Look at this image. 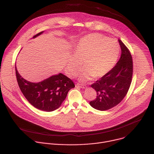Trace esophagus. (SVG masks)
<instances>
[{"label": "esophagus", "instance_id": "34e87169", "mask_svg": "<svg viewBox=\"0 0 154 154\" xmlns=\"http://www.w3.org/2000/svg\"><path fill=\"white\" fill-rule=\"evenodd\" d=\"M76 86H79V87H80V88H85L86 87V85H82V84L79 83H77L76 84Z\"/></svg>", "mask_w": 154, "mask_h": 154}]
</instances>
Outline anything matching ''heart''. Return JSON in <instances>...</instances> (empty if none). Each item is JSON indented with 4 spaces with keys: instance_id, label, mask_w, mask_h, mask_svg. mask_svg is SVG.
Segmentation results:
<instances>
[{
    "instance_id": "heart-1",
    "label": "heart",
    "mask_w": 154,
    "mask_h": 154,
    "mask_svg": "<svg viewBox=\"0 0 154 154\" xmlns=\"http://www.w3.org/2000/svg\"><path fill=\"white\" fill-rule=\"evenodd\" d=\"M66 66V71L71 76H75L83 62L85 67L79 74L82 81L102 77L112 69L119 53V44L114 39L92 33L82 38L75 48Z\"/></svg>"
}]
</instances>
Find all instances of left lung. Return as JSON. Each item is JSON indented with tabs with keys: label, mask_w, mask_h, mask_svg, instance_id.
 <instances>
[{
	"label": "left lung",
	"mask_w": 154,
	"mask_h": 154,
	"mask_svg": "<svg viewBox=\"0 0 154 154\" xmlns=\"http://www.w3.org/2000/svg\"><path fill=\"white\" fill-rule=\"evenodd\" d=\"M121 57L110 71L91 86L96 91V98L90 101V105L104 111L118 105L126 96L131 83L133 60L128 49L121 39Z\"/></svg>",
	"instance_id": "left-lung-1"
}]
</instances>
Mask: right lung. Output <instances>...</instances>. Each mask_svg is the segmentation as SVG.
Returning <instances> with one entry per match:
<instances>
[{
  "label": "right lung",
  "mask_w": 154,
  "mask_h": 154,
  "mask_svg": "<svg viewBox=\"0 0 154 154\" xmlns=\"http://www.w3.org/2000/svg\"><path fill=\"white\" fill-rule=\"evenodd\" d=\"M15 70L21 92L31 105L40 110L48 112L54 111L60 106L68 91L75 87L71 79L61 73L39 83H32L22 77L16 67Z\"/></svg>",
  "instance_id": "right-lung-1"
}]
</instances>
